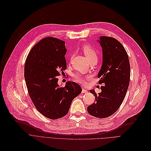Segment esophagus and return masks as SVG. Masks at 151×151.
<instances>
[{
	"label": "esophagus",
	"instance_id": "1",
	"mask_svg": "<svg viewBox=\"0 0 151 151\" xmlns=\"http://www.w3.org/2000/svg\"><path fill=\"white\" fill-rule=\"evenodd\" d=\"M82 92V93H88V90H85V88H83Z\"/></svg>",
	"mask_w": 151,
	"mask_h": 151
}]
</instances>
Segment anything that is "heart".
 <instances>
[{"mask_svg": "<svg viewBox=\"0 0 151 151\" xmlns=\"http://www.w3.org/2000/svg\"><path fill=\"white\" fill-rule=\"evenodd\" d=\"M82 50L88 61L92 60H98V55L96 50L91 46L87 45H83L82 48ZM74 78H75V80L77 82L81 83L82 84L85 83V78L81 74H75Z\"/></svg>", "mask_w": 151, "mask_h": 151, "instance_id": "b5f03b06", "label": "heart"}]
</instances>
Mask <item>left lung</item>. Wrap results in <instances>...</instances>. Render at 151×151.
<instances>
[{
  "label": "left lung",
  "mask_w": 151,
  "mask_h": 151,
  "mask_svg": "<svg viewBox=\"0 0 151 151\" xmlns=\"http://www.w3.org/2000/svg\"><path fill=\"white\" fill-rule=\"evenodd\" d=\"M102 48L103 61L98 77L104 83L101 92L95 96L96 102L87 107L88 113L98 118H106L116 112L122 103L130 83V66L125 49L112 37L101 36L97 40Z\"/></svg>",
  "instance_id": "1"
}]
</instances>
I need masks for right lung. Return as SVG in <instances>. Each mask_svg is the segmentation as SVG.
Returning a JSON list of instances; mask_svg holds the SVG:
<instances>
[{"instance_id": "right-lung-1", "label": "right lung", "mask_w": 151, "mask_h": 151, "mask_svg": "<svg viewBox=\"0 0 151 151\" xmlns=\"http://www.w3.org/2000/svg\"><path fill=\"white\" fill-rule=\"evenodd\" d=\"M65 42L48 37L35 44L28 54L24 66V78L30 98L43 116L50 119L68 114L72 101L81 94L77 83L67 82L60 87L57 77L66 69Z\"/></svg>"}]
</instances>
